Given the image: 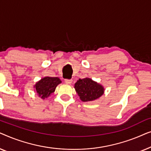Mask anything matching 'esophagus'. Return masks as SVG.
Listing matches in <instances>:
<instances>
[{
  "instance_id": "esophagus-1",
  "label": "esophagus",
  "mask_w": 151,
  "mask_h": 151,
  "mask_svg": "<svg viewBox=\"0 0 151 151\" xmlns=\"http://www.w3.org/2000/svg\"><path fill=\"white\" fill-rule=\"evenodd\" d=\"M65 82L67 84H71L72 82H73V80H72V79H65Z\"/></svg>"
}]
</instances>
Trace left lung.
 I'll use <instances>...</instances> for the list:
<instances>
[{
	"label": "left lung",
	"mask_w": 151,
	"mask_h": 151,
	"mask_svg": "<svg viewBox=\"0 0 151 151\" xmlns=\"http://www.w3.org/2000/svg\"><path fill=\"white\" fill-rule=\"evenodd\" d=\"M74 88L80 100L83 102L95 100L104 93V88L102 85L87 78L79 79L75 84Z\"/></svg>",
	"instance_id": "obj_1"
}]
</instances>
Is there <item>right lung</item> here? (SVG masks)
Instances as JSON below:
<instances>
[{"label": "right lung", "mask_w": 151, "mask_h": 151, "mask_svg": "<svg viewBox=\"0 0 151 151\" xmlns=\"http://www.w3.org/2000/svg\"><path fill=\"white\" fill-rule=\"evenodd\" d=\"M61 80L57 77H45L37 82L35 85L36 92L41 98H47L55 91L58 84Z\"/></svg>", "instance_id": "obj_1"}]
</instances>
